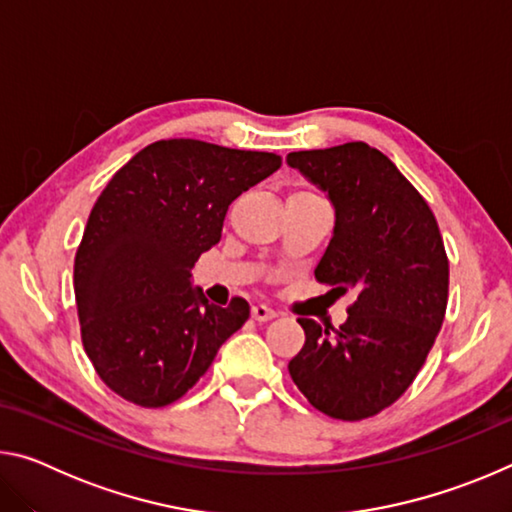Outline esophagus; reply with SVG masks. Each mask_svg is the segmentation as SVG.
I'll use <instances>...</instances> for the list:
<instances>
[{
	"mask_svg": "<svg viewBox=\"0 0 512 512\" xmlns=\"http://www.w3.org/2000/svg\"><path fill=\"white\" fill-rule=\"evenodd\" d=\"M250 314H253V318L259 320V323H266V320L277 316V311L273 307L264 305V302H257V305H253V311H250Z\"/></svg>",
	"mask_w": 512,
	"mask_h": 512,
	"instance_id": "1",
	"label": "esophagus"
}]
</instances>
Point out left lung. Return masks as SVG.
<instances>
[{
  "label": "left lung",
  "mask_w": 512,
  "mask_h": 512,
  "mask_svg": "<svg viewBox=\"0 0 512 512\" xmlns=\"http://www.w3.org/2000/svg\"><path fill=\"white\" fill-rule=\"evenodd\" d=\"M287 164L334 205V235L316 280L357 296L339 329L298 318L305 345L289 375L329 418H370L411 386L443 325V237L418 189L366 142L296 151Z\"/></svg>",
  "instance_id": "obj_1"
}]
</instances>
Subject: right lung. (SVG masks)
<instances>
[{"instance_id": "obj_1", "label": "right lung", "mask_w": 512, "mask_h": 512, "mask_svg": "<svg viewBox=\"0 0 512 512\" xmlns=\"http://www.w3.org/2000/svg\"><path fill=\"white\" fill-rule=\"evenodd\" d=\"M280 164L275 153L160 140L110 178L74 259L83 348L110 391L146 409L176 402L246 323L248 302L212 305L192 268L219 244L230 203Z\"/></svg>"}]
</instances>
